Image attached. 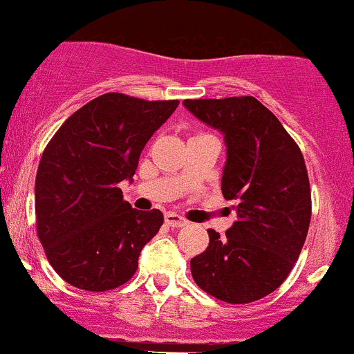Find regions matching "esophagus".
I'll use <instances>...</instances> for the list:
<instances>
[{
  "mask_svg": "<svg viewBox=\"0 0 354 354\" xmlns=\"http://www.w3.org/2000/svg\"><path fill=\"white\" fill-rule=\"evenodd\" d=\"M165 222L169 223L170 227H184L185 223H187V220H185L184 216L177 215L176 212H169L165 213Z\"/></svg>",
  "mask_w": 354,
  "mask_h": 354,
  "instance_id": "esophagus-1",
  "label": "esophagus"
}]
</instances>
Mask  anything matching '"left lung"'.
<instances>
[{
  "label": "left lung",
  "instance_id": "obj_1",
  "mask_svg": "<svg viewBox=\"0 0 354 354\" xmlns=\"http://www.w3.org/2000/svg\"><path fill=\"white\" fill-rule=\"evenodd\" d=\"M198 120L223 134L222 194L236 199V222L191 260L196 284L216 299L243 304L274 292L301 253L311 218L303 155L279 118L257 97L185 100Z\"/></svg>",
  "mask_w": 354,
  "mask_h": 354
}]
</instances>
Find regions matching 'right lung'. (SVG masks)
Returning <instances> with one entry per match:
<instances>
[{"instance_id": "1", "label": "right lung", "mask_w": 354, "mask_h": 354, "mask_svg": "<svg viewBox=\"0 0 354 354\" xmlns=\"http://www.w3.org/2000/svg\"><path fill=\"white\" fill-rule=\"evenodd\" d=\"M178 101L106 93L58 129L36 176V225L51 267L84 291H108L138 270L141 250L163 223L160 209L124 201L139 156Z\"/></svg>"}]
</instances>
